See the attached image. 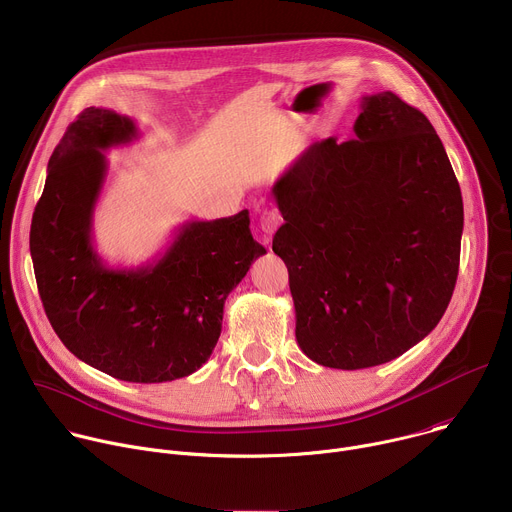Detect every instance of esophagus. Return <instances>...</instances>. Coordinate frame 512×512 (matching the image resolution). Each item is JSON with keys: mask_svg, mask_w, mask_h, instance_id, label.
Returning <instances> with one entry per match:
<instances>
[{"mask_svg": "<svg viewBox=\"0 0 512 512\" xmlns=\"http://www.w3.org/2000/svg\"><path fill=\"white\" fill-rule=\"evenodd\" d=\"M279 223H281V216L277 214V210L265 208V210L261 212V216H259V229H261V233H263L265 243H269V237L277 231Z\"/></svg>", "mask_w": 512, "mask_h": 512, "instance_id": "34e87169", "label": "esophagus"}]
</instances>
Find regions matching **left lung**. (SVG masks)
<instances>
[{
  "instance_id": "1",
  "label": "left lung",
  "mask_w": 512,
  "mask_h": 512,
  "mask_svg": "<svg viewBox=\"0 0 512 512\" xmlns=\"http://www.w3.org/2000/svg\"><path fill=\"white\" fill-rule=\"evenodd\" d=\"M354 139L314 141L273 184L296 338L356 371L389 362L442 320L458 279L464 204L429 119L385 91L360 101Z\"/></svg>"
}]
</instances>
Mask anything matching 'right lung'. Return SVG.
Instances as JSON below:
<instances>
[{
    "mask_svg": "<svg viewBox=\"0 0 512 512\" xmlns=\"http://www.w3.org/2000/svg\"><path fill=\"white\" fill-rule=\"evenodd\" d=\"M137 135L129 117L101 107L68 125L48 162L30 253L44 312L72 354L119 381L166 383L210 358L227 296L267 251L241 210L184 223L154 263L109 267L91 235L109 168L103 152Z\"/></svg>",
    "mask_w": 512,
    "mask_h": 512,
    "instance_id": "add662e5",
    "label": "right lung"
}]
</instances>
